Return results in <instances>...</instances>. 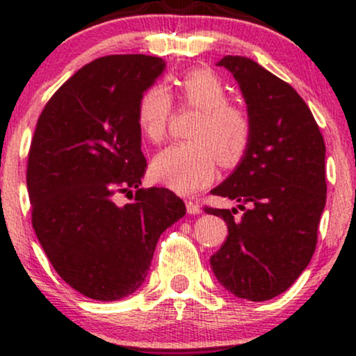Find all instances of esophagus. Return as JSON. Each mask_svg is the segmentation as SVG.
<instances>
[{
    "instance_id": "34e87169",
    "label": "esophagus",
    "mask_w": 356,
    "mask_h": 356,
    "mask_svg": "<svg viewBox=\"0 0 356 356\" xmlns=\"http://www.w3.org/2000/svg\"><path fill=\"white\" fill-rule=\"evenodd\" d=\"M186 207L189 214H201V206H199L197 201H187Z\"/></svg>"
}]
</instances>
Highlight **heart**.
Masks as SVG:
<instances>
[{
  "instance_id": "obj_1",
  "label": "heart",
  "mask_w": 356,
  "mask_h": 356,
  "mask_svg": "<svg viewBox=\"0 0 356 356\" xmlns=\"http://www.w3.org/2000/svg\"><path fill=\"white\" fill-rule=\"evenodd\" d=\"M179 104L201 110L189 130L191 140L162 150L154 161V174L167 187L192 194L214 179L218 164L234 167L249 149L252 124L248 112L229 104V92L214 72H187L177 80ZM174 105L162 85H152L137 102V124L147 140L161 144L167 137Z\"/></svg>"
}]
</instances>
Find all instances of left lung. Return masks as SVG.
I'll list each match as a JSON object with an SVG mask.
<instances>
[{
	"instance_id": "8db88e82",
	"label": "left lung",
	"mask_w": 356,
	"mask_h": 356,
	"mask_svg": "<svg viewBox=\"0 0 356 356\" xmlns=\"http://www.w3.org/2000/svg\"><path fill=\"white\" fill-rule=\"evenodd\" d=\"M219 67L238 80L252 138L246 155L214 195L243 211L204 207L227 224V238L211 266L219 283L249 301L286 291L312 261L326 202L325 140L298 92L246 56H224Z\"/></svg>"
}]
</instances>
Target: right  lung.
Instances as JSON below:
<instances>
[{
  "label": "right lung",
  "mask_w": 356,
  "mask_h": 356,
  "mask_svg": "<svg viewBox=\"0 0 356 356\" xmlns=\"http://www.w3.org/2000/svg\"><path fill=\"white\" fill-rule=\"evenodd\" d=\"M164 67L147 55L90 61L36 122L26 165L31 224L61 280L92 300L136 291L161 234L186 214L172 191L138 187L147 161L137 102ZM120 193L136 199L122 207Z\"/></svg>",
  "instance_id": "1"
}]
</instances>
